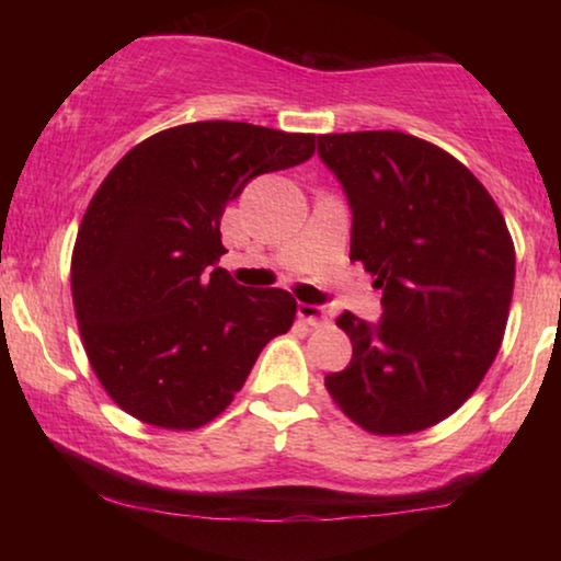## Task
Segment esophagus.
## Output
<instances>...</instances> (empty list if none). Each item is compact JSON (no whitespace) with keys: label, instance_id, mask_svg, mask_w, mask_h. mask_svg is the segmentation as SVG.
<instances>
[{"label":"esophagus","instance_id":"34e87169","mask_svg":"<svg viewBox=\"0 0 561 561\" xmlns=\"http://www.w3.org/2000/svg\"><path fill=\"white\" fill-rule=\"evenodd\" d=\"M298 319L306 321L309 327H321L327 324V309L324 306H313V304H298Z\"/></svg>","mask_w":561,"mask_h":561}]
</instances>
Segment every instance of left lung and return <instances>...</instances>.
<instances>
[{
    "label": "left lung",
    "mask_w": 561,
    "mask_h": 561,
    "mask_svg": "<svg viewBox=\"0 0 561 561\" xmlns=\"http://www.w3.org/2000/svg\"><path fill=\"white\" fill-rule=\"evenodd\" d=\"M352 206V250L382 288L378 327L352 311L347 370L324 386L365 432L403 436L451 416L501 350L516 248L488 188L439 145L396 129L319 135Z\"/></svg>",
    "instance_id": "obj_1"
}]
</instances>
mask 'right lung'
<instances>
[{"label": "right lung", "mask_w": 561, "mask_h": 561, "mask_svg": "<svg viewBox=\"0 0 561 561\" xmlns=\"http://www.w3.org/2000/svg\"><path fill=\"white\" fill-rule=\"evenodd\" d=\"M313 137L188 122L135 145L91 196L73 309L91 370L129 416L171 432L209 424L294 324L288 290H250L217 267L219 219L250 179L309 160Z\"/></svg>", "instance_id": "right-lung-1"}]
</instances>
